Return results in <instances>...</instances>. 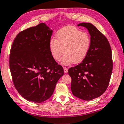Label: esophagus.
Wrapping results in <instances>:
<instances>
[{
  "label": "esophagus",
  "instance_id": "obj_1",
  "mask_svg": "<svg viewBox=\"0 0 124 124\" xmlns=\"http://www.w3.org/2000/svg\"><path fill=\"white\" fill-rule=\"evenodd\" d=\"M63 70L65 73H67V72H68V69H67L66 67H63Z\"/></svg>",
  "mask_w": 124,
  "mask_h": 124
}]
</instances>
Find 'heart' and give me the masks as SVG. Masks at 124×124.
<instances>
[{
  "label": "heart",
  "instance_id": "b5f03b06",
  "mask_svg": "<svg viewBox=\"0 0 124 124\" xmlns=\"http://www.w3.org/2000/svg\"><path fill=\"white\" fill-rule=\"evenodd\" d=\"M57 39H53L49 43V49L54 59H60L62 65L82 62L90 52L91 39L90 35L74 26H66L58 31ZM65 50H64V49Z\"/></svg>",
  "mask_w": 124,
  "mask_h": 124
}]
</instances>
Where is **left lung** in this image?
<instances>
[{
	"label": "left lung",
	"instance_id": "1",
	"mask_svg": "<svg viewBox=\"0 0 124 124\" xmlns=\"http://www.w3.org/2000/svg\"><path fill=\"white\" fill-rule=\"evenodd\" d=\"M88 29L91 45L86 58L69 69L74 96L84 100L97 98L104 93L109 83L113 69L112 50L106 37L91 23H82Z\"/></svg>",
	"mask_w": 124,
	"mask_h": 124
}]
</instances>
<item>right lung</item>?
<instances>
[{
  "label": "right lung",
  "mask_w": 124,
  "mask_h": 124,
  "mask_svg": "<svg viewBox=\"0 0 124 124\" xmlns=\"http://www.w3.org/2000/svg\"><path fill=\"white\" fill-rule=\"evenodd\" d=\"M52 32L40 23L19 33L11 46L9 64L13 83L29 101L41 103L50 98L63 75V67L49 49Z\"/></svg>",
  "instance_id": "add662e5"
}]
</instances>
